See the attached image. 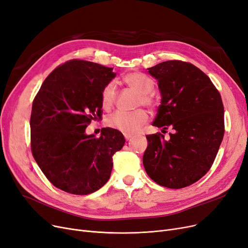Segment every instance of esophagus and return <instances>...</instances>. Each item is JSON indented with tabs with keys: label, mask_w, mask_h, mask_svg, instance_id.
Masks as SVG:
<instances>
[{
	"label": "esophagus",
	"mask_w": 248,
	"mask_h": 248,
	"mask_svg": "<svg viewBox=\"0 0 248 248\" xmlns=\"http://www.w3.org/2000/svg\"><path fill=\"white\" fill-rule=\"evenodd\" d=\"M132 135H130V134H124V138H125V140L126 141H130V140L132 139Z\"/></svg>",
	"instance_id": "esophagus-1"
}]
</instances>
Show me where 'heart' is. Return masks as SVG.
I'll return each mask as SVG.
<instances>
[{
  "label": "heart",
  "mask_w": 248,
  "mask_h": 248,
  "mask_svg": "<svg viewBox=\"0 0 248 248\" xmlns=\"http://www.w3.org/2000/svg\"><path fill=\"white\" fill-rule=\"evenodd\" d=\"M123 82L139 93L138 105L153 107L155 99L151 94L154 89V83L147 75L134 72L123 77ZM116 86L113 82L107 83L101 91V104L104 109H110L116 99ZM148 122V114L144 109H137L133 112L115 111L106 117L107 126L124 134H135Z\"/></svg>",
  "instance_id": "b5f03b06"
}]
</instances>
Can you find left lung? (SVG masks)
I'll return each instance as SVG.
<instances>
[{
  "label": "left lung",
  "mask_w": 248,
  "mask_h": 248,
  "mask_svg": "<svg viewBox=\"0 0 248 248\" xmlns=\"http://www.w3.org/2000/svg\"><path fill=\"white\" fill-rule=\"evenodd\" d=\"M148 70L162 96L153 125L173 133L168 141L160 133L146 136L143 164L156 184L184 188L206 174L217 156L225 132L221 95L190 62L167 61Z\"/></svg>",
  "instance_id": "8db88e82"
}]
</instances>
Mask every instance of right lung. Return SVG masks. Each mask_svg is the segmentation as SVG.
Returning <instances> with one entry per match:
<instances>
[{"mask_svg": "<svg viewBox=\"0 0 248 248\" xmlns=\"http://www.w3.org/2000/svg\"><path fill=\"white\" fill-rule=\"evenodd\" d=\"M115 77L112 68L70 60L53 70L32 103L31 152L46 177L73 195H89L110 177L112 156L124 145L120 131L85 134L101 118V91Z\"/></svg>", "mask_w": 248, "mask_h": 248, "instance_id": "right-lung-1", "label": "right lung"}]
</instances>
